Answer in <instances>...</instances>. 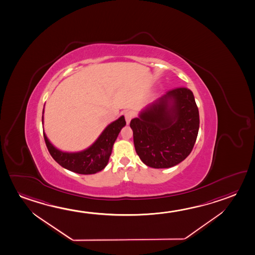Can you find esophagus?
<instances>
[{"mask_svg":"<svg viewBox=\"0 0 255 255\" xmlns=\"http://www.w3.org/2000/svg\"><path fill=\"white\" fill-rule=\"evenodd\" d=\"M124 116H125L126 122H127V124L128 125L130 123V121L132 120V118H133V113H131V112H126L124 113Z\"/></svg>","mask_w":255,"mask_h":255,"instance_id":"esophagus-1","label":"esophagus"}]
</instances>
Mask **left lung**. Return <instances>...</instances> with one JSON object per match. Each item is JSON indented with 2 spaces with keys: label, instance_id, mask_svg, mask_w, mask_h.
I'll return each mask as SVG.
<instances>
[{
  "label": "left lung",
  "instance_id": "1",
  "mask_svg": "<svg viewBox=\"0 0 255 255\" xmlns=\"http://www.w3.org/2000/svg\"><path fill=\"white\" fill-rule=\"evenodd\" d=\"M200 119L192 91H168L130 122L135 151L144 164L171 168L190 154L198 134Z\"/></svg>",
  "mask_w": 255,
  "mask_h": 255
}]
</instances>
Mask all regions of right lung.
Here are the masks:
<instances>
[{
    "mask_svg": "<svg viewBox=\"0 0 255 255\" xmlns=\"http://www.w3.org/2000/svg\"><path fill=\"white\" fill-rule=\"evenodd\" d=\"M43 113L42 123L43 125ZM126 126L124 116H121L109 124L99 137L90 146L80 151H63L54 146L43 132V137L48 151L54 160L61 167L72 172L89 175L103 170L108 164L110 156L113 151L114 142L116 141L121 130Z\"/></svg>",
    "mask_w": 255,
    "mask_h": 255,
    "instance_id": "obj_1",
    "label": "right lung"
}]
</instances>
